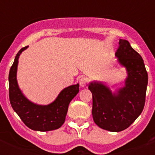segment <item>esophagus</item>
Segmentation results:
<instances>
[{
	"instance_id": "obj_1",
	"label": "esophagus",
	"mask_w": 155,
	"mask_h": 155,
	"mask_svg": "<svg viewBox=\"0 0 155 155\" xmlns=\"http://www.w3.org/2000/svg\"><path fill=\"white\" fill-rule=\"evenodd\" d=\"M87 79L84 78V77H83V78H80V80H79V84H80L81 87H85L86 84H87Z\"/></svg>"
}]
</instances>
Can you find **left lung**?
<instances>
[{"label": "left lung", "mask_w": 155, "mask_h": 155, "mask_svg": "<svg viewBox=\"0 0 155 155\" xmlns=\"http://www.w3.org/2000/svg\"><path fill=\"white\" fill-rule=\"evenodd\" d=\"M116 56L128 72L125 87L113 94L101 83L88 85L92 94V116L100 128L120 132L128 128L143 111L148 76L141 56L130 42L120 39Z\"/></svg>", "instance_id": "left-lung-1"}]
</instances>
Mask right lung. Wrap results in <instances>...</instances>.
<instances>
[{"instance_id":"1","label":"right lung","mask_w":155,"mask_h":155,"mask_svg":"<svg viewBox=\"0 0 155 155\" xmlns=\"http://www.w3.org/2000/svg\"><path fill=\"white\" fill-rule=\"evenodd\" d=\"M28 46L19 50L11 67L9 80V99L11 105L22 122L28 128L37 131H50L58 129L64 124L70 102L79 91V84L66 87L57 99L48 105L31 103L22 94L18 86L16 73L18 57Z\"/></svg>"}]
</instances>
